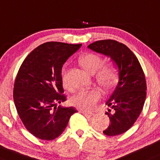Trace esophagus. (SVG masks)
<instances>
[{
	"label": "esophagus",
	"mask_w": 160,
	"mask_h": 160,
	"mask_svg": "<svg viewBox=\"0 0 160 160\" xmlns=\"http://www.w3.org/2000/svg\"><path fill=\"white\" fill-rule=\"evenodd\" d=\"M81 112L83 114V115H85V116H86V117H91V116H92V112H86V111H82Z\"/></svg>",
	"instance_id": "obj_1"
}]
</instances>
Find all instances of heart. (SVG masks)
<instances>
[{
    "instance_id": "obj_1",
    "label": "heart",
    "mask_w": 160,
    "mask_h": 160,
    "mask_svg": "<svg viewBox=\"0 0 160 160\" xmlns=\"http://www.w3.org/2000/svg\"><path fill=\"white\" fill-rule=\"evenodd\" d=\"M79 63L85 71L91 74H95V78L98 84L106 90L112 89L119 80V71L113 64L102 65L104 61L99 55L95 53H86L78 60ZM62 83L65 89L71 88L66 71H62ZM101 98V92L99 89L80 91L71 99L74 106L83 110H92L95 108L97 102Z\"/></svg>"
}]
</instances>
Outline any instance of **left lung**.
Segmentation results:
<instances>
[{
    "label": "left lung",
    "mask_w": 160,
    "mask_h": 160,
    "mask_svg": "<svg viewBox=\"0 0 160 160\" xmlns=\"http://www.w3.org/2000/svg\"><path fill=\"white\" fill-rule=\"evenodd\" d=\"M97 52L110 56L119 70V81L106 104L109 127L103 131L107 136L127 132L139 117L146 97V80L139 60L124 44L115 40H100L88 45Z\"/></svg>",
    "instance_id": "obj_1"
}]
</instances>
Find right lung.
<instances>
[{
    "label": "right lung",
    "instance_id": "add662e5",
    "mask_svg": "<svg viewBox=\"0 0 160 160\" xmlns=\"http://www.w3.org/2000/svg\"><path fill=\"white\" fill-rule=\"evenodd\" d=\"M82 44L48 42L26 57L14 82L13 99L24 127L41 140L58 138L77 112L74 108L57 106L67 100L62 83V67Z\"/></svg>",
    "mask_w": 160,
    "mask_h": 160
}]
</instances>
